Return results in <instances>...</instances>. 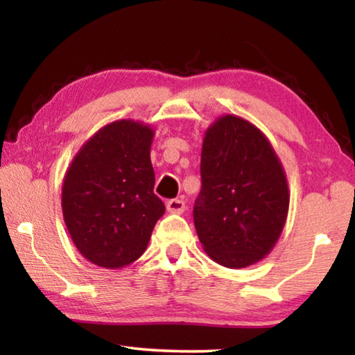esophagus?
<instances>
[{"mask_svg": "<svg viewBox=\"0 0 355 355\" xmlns=\"http://www.w3.org/2000/svg\"><path fill=\"white\" fill-rule=\"evenodd\" d=\"M166 208L167 211L169 213H173V214H182L184 211V202L183 200H178V199H173V200H169L166 203Z\"/></svg>", "mask_w": 355, "mask_h": 355, "instance_id": "1", "label": "esophagus"}]
</instances>
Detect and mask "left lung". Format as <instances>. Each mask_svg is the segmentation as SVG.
<instances>
[{"label": "left lung", "mask_w": 355, "mask_h": 355, "mask_svg": "<svg viewBox=\"0 0 355 355\" xmlns=\"http://www.w3.org/2000/svg\"><path fill=\"white\" fill-rule=\"evenodd\" d=\"M200 173L194 225L207 255L230 269L266 258L290 208L284 164L266 135L235 114L218 117L203 136Z\"/></svg>", "instance_id": "obj_1"}]
</instances>
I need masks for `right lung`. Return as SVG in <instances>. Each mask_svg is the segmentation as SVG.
Instances as JSON below:
<instances>
[{"label":"right lung","instance_id":"obj_1","mask_svg":"<svg viewBox=\"0 0 355 355\" xmlns=\"http://www.w3.org/2000/svg\"><path fill=\"white\" fill-rule=\"evenodd\" d=\"M153 137L141 120H114L83 144L65 172V227L78 252L100 268L136 261L166 211L153 192Z\"/></svg>","mask_w":355,"mask_h":355}]
</instances>
